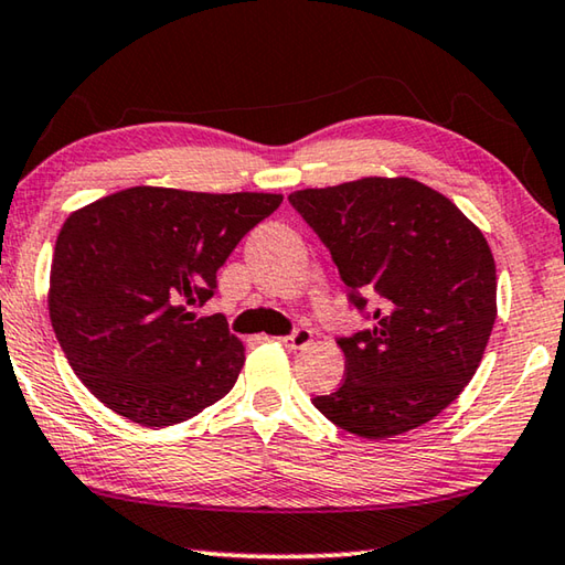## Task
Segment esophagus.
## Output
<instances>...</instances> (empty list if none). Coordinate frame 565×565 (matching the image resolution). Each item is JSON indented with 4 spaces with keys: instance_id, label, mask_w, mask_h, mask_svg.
<instances>
[{
    "instance_id": "1",
    "label": "esophagus",
    "mask_w": 565,
    "mask_h": 565,
    "mask_svg": "<svg viewBox=\"0 0 565 565\" xmlns=\"http://www.w3.org/2000/svg\"><path fill=\"white\" fill-rule=\"evenodd\" d=\"M311 331L309 329H296L294 333H289V337H284L281 339V343L286 349H291V351H299V349H306L311 343Z\"/></svg>"
}]
</instances>
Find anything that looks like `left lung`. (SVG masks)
<instances>
[{
	"label": "left lung",
	"mask_w": 565,
	"mask_h": 565,
	"mask_svg": "<svg viewBox=\"0 0 565 565\" xmlns=\"http://www.w3.org/2000/svg\"><path fill=\"white\" fill-rule=\"evenodd\" d=\"M329 246L351 301L374 296L369 331L339 339L347 379L311 398L331 424L386 441L456 401L483 359L495 321V264L471 218L408 177H363L291 191Z\"/></svg>",
	"instance_id": "1"
}]
</instances>
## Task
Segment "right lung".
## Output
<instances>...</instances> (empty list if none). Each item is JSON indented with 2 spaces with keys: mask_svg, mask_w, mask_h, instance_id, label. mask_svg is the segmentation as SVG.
<instances>
[{
  "mask_svg": "<svg viewBox=\"0 0 565 565\" xmlns=\"http://www.w3.org/2000/svg\"><path fill=\"white\" fill-rule=\"evenodd\" d=\"M281 194L131 186L76 209L56 236L50 319L74 374L114 414L161 428L236 384L244 343L196 319L216 271Z\"/></svg>",
  "mask_w": 565,
  "mask_h": 565,
  "instance_id": "1",
  "label": "right lung"
}]
</instances>
